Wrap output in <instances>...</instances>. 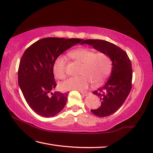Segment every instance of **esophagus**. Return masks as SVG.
I'll list each match as a JSON object with an SVG mask.
<instances>
[{"label":"esophagus","instance_id":"obj_1","mask_svg":"<svg viewBox=\"0 0 153 153\" xmlns=\"http://www.w3.org/2000/svg\"><path fill=\"white\" fill-rule=\"evenodd\" d=\"M80 93L82 94L83 96H85V97H86V96H88V95H89L90 94V93H88V92H84V91H81Z\"/></svg>","mask_w":153,"mask_h":153}]
</instances>
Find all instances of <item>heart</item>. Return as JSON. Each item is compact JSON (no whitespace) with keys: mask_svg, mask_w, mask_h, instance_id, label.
I'll list each match as a JSON object with an SVG mask.
<instances>
[{"mask_svg":"<svg viewBox=\"0 0 153 153\" xmlns=\"http://www.w3.org/2000/svg\"><path fill=\"white\" fill-rule=\"evenodd\" d=\"M70 57L82 63L80 76L72 77L60 83L62 91H84L91 83L94 87H99L108 77L111 69V63L109 56L104 53H96L93 49L80 48L68 53ZM53 72L56 79H63L66 76V62L62 56H58L53 65Z\"/></svg>","mask_w":153,"mask_h":153,"instance_id":"heart-1","label":"heart"}]
</instances>
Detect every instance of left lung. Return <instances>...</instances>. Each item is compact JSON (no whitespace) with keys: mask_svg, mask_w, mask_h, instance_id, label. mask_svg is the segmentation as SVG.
Masks as SVG:
<instances>
[{"mask_svg":"<svg viewBox=\"0 0 153 153\" xmlns=\"http://www.w3.org/2000/svg\"><path fill=\"white\" fill-rule=\"evenodd\" d=\"M86 44L101 53H105L112 62L111 74L107 82L93 92L101 100L97 109H91L94 115L100 117L112 115L126 100L132 88V64L127 53L118 46L102 40H84Z\"/></svg>","mask_w":153,"mask_h":153,"instance_id":"1","label":"left lung"}]
</instances>
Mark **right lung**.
Returning <instances> with one entry per match:
<instances>
[{
  "label": "right lung",
  "instance_id": "add662e5",
  "mask_svg": "<svg viewBox=\"0 0 153 153\" xmlns=\"http://www.w3.org/2000/svg\"><path fill=\"white\" fill-rule=\"evenodd\" d=\"M83 40L45 38L24 52L19 66L18 84L28 105L38 115L54 117L65 106L68 93H53L56 86L53 65L60 54Z\"/></svg>",
  "mask_w": 153,
  "mask_h": 153
}]
</instances>
